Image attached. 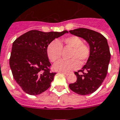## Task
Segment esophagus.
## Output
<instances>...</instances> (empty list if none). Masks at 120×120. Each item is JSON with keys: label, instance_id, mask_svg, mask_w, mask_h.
Masks as SVG:
<instances>
[{"label": "esophagus", "instance_id": "obj_1", "mask_svg": "<svg viewBox=\"0 0 120 120\" xmlns=\"http://www.w3.org/2000/svg\"><path fill=\"white\" fill-rule=\"evenodd\" d=\"M62 74H65V75H68L69 74V73H68V72H62Z\"/></svg>", "mask_w": 120, "mask_h": 120}]
</instances>
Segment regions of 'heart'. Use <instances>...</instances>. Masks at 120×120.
<instances>
[{
  "label": "heart",
  "instance_id": "heart-1",
  "mask_svg": "<svg viewBox=\"0 0 120 120\" xmlns=\"http://www.w3.org/2000/svg\"><path fill=\"white\" fill-rule=\"evenodd\" d=\"M62 49H71L68 60H60L54 65L53 68L56 71L67 72L76 70L82 64H86L90 58V46L83 43L80 38L77 36H71L58 41L54 40L47 47V55L52 62H56L62 56Z\"/></svg>",
  "mask_w": 120,
  "mask_h": 120
}]
</instances>
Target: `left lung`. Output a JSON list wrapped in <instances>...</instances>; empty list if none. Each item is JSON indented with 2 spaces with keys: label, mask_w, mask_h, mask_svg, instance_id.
Masks as SVG:
<instances>
[{
  "label": "left lung",
  "mask_w": 120,
  "mask_h": 120,
  "mask_svg": "<svg viewBox=\"0 0 120 120\" xmlns=\"http://www.w3.org/2000/svg\"><path fill=\"white\" fill-rule=\"evenodd\" d=\"M69 32L86 40L91 51L86 64L81 70L75 72L76 82L69 84V87L78 94H90L101 86L107 75L111 53L106 38L98 32L87 28Z\"/></svg>",
  "instance_id": "left-lung-1"
}]
</instances>
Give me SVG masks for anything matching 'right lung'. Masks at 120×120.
Wrapping results in <instances>:
<instances>
[{
    "instance_id": "obj_1",
    "label": "right lung",
    "mask_w": 120,
    "mask_h": 120,
    "mask_svg": "<svg viewBox=\"0 0 120 120\" xmlns=\"http://www.w3.org/2000/svg\"><path fill=\"white\" fill-rule=\"evenodd\" d=\"M66 33L31 30L13 42L9 65L14 79L26 93L38 95L50 87L56 73L50 72L47 47Z\"/></svg>"
}]
</instances>
